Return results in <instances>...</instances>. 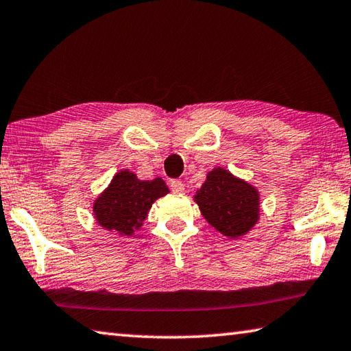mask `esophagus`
<instances>
[{"label":"esophagus","mask_w":351,"mask_h":351,"mask_svg":"<svg viewBox=\"0 0 351 351\" xmlns=\"http://www.w3.org/2000/svg\"><path fill=\"white\" fill-rule=\"evenodd\" d=\"M170 189H171V192H173V193H182L184 192V184L181 181H178V180H171L170 181Z\"/></svg>","instance_id":"34e87169"}]
</instances>
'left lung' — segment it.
<instances>
[{"label":"left lung","mask_w":351,"mask_h":351,"mask_svg":"<svg viewBox=\"0 0 351 351\" xmlns=\"http://www.w3.org/2000/svg\"><path fill=\"white\" fill-rule=\"evenodd\" d=\"M199 210L218 232L239 239L258 221L260 195L251 184L221 167L213 169L195 195Z\"/></svg>","instance_id":"8db88e82"}]
</instances>
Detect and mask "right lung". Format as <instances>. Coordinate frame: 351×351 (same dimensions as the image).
Segmentation results:
<instances>
[{
  "label": "right lung",
  "instance_id": "add662e5",
  "mask_svg": "<svg viewBox=\"0 0 351 351\" xmlns=\"http://www.w3.org/2000/svg\"><path fill=\"white\" fill-rule=\"evenodd\" d=\"M169 193L161 178L141 181L130 170L114 175L108 189L94 201L93 212L96 221L106 230L121 235H132L147 218L152 204Z\"/></svg>",
  "mask_w": 351,
  "mask_h": 351
}]
</instances>
